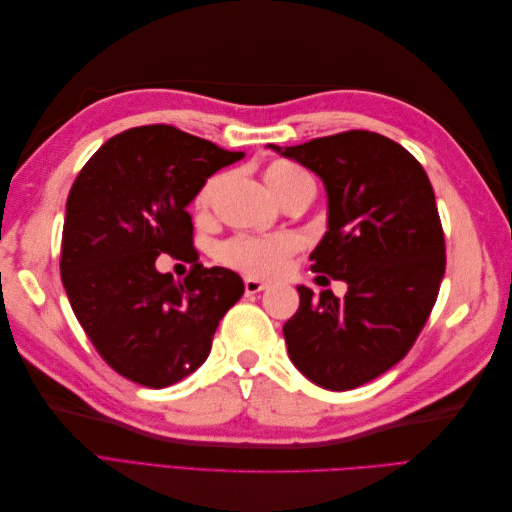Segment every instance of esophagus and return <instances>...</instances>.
<instances>
[{
    "label": "esophagus",
    "mask_w": 512,
    "mask_h": 512,
    "mask_svg": "<svg viewBox=\"0 0 512 512\" xmlns=\"http://www.w3.org/2000/svg\"><path fill=\"white\" fill-rule=\"evenodd\" d=\"M243 286H245V294H256V292H262V290L269 288V284L258 280V277H245Z\"/></svg>",
    "instance_id": "34e87169"
}]
</instances>
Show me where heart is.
Segmentation results:
<instances>
[{"label": "heart", "mask_w": 512, "mask_h": 512, "mask_svg": "<svg viewBox=\"0 0 512 512\" xmlns=\"http://www.w3.org/2000/svg\"><path fill=\"white\" fill-rule=\"evenodd\" d=\"M220 181H222L220 177H213L198 190L194 198V207L198 213H205L209 209L215 192H218ZM305 181H312V177L292 162L282 160V162H273L265 168L267 188L280 200L297 190ZM299 245H301L299 239L294 235H288V232H284V235H271V237L241 235L222 245L220 258L228 267H235L243 273L271 277L286 267L288 258L299 250Z\"/></svg>", "instance_id": "obj_1"}]
</instances>
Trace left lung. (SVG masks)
Masks as SVG:
<instances>
[{"label":"left lung","instance_id":"1","mask_svg":"<svg viewBox=\"0 0 512 512\" xmlns=\"http://www.w3.org/2000/svg\"><path fill=\"white\" fill-rule=\"evenodd\" d=\"M267 147L320 177L327 232L309 260L324 273L316 282L348 286L344 299L297 286L288 356L322 389H356L404 359L438 299L446 256L436 196L414 156L376 132Z\"/></svg>","mask_w":512,"mask_h":512}]
</instances>
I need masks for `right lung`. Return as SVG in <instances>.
Masks as SVG:
<instances>
[{"mask_svg":"<svg viewBox=\"0 0 512 512\" xmlns=\"http://www.w3.org/2000/svg\"><path fill=\"white\" fill-rule=\"evenodd\" d=\"M243 151L173 126L106 141L76 177L61 237V282L76 320L117 374L164 389L207 361L220 320L243 294L224 267L194 265L183 282L160 254L196 262L188 207Z\"/></svg>","mask_w":512,"mask_h":512,"instance_id":"right-lung-1","label":"right lung"}]
</instances>
